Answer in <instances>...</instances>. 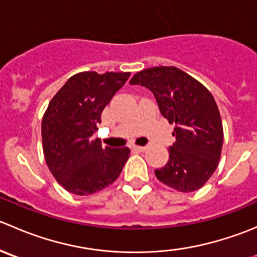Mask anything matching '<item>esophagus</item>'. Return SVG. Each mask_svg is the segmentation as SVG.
<instances>
[{"label":"esophagus","instance_id":"obj_1","mask_svg":"<svg viewBox=\"0 0 257 257\" xmlns=\"http://www.w3.org/2000/svg\"><path fill=\"white\" fill-rule=\"evenodd\" d=\"M134 150H137V152H145L147 150V147H141V145H133Z\"/></svg>","mask_w":257,"mask_h":257}]
</instances>
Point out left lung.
<instances>
[{
	"mask_svg": "<svg viewBox=\"0 0 257 257\" xmlns=\"http://www.w3.org/2000/svg\"><path fill=\"white\" fill-rule=\"evenodd\" d=\"M131 84L152 90L158 107L175 123L169 160L155 175L183 193L200 189L214 174L221 155L222 123L211 93L177 67H153L134 74Z\"/></svg>",
	"mask_w": 257,
	"mask_h": 257,
	"instance_id": "left-lung-1",
	"label": "left lung"
}]
</instances>
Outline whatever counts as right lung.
Masks as SVG:
<instances>
[{
    "instance_id": "add662e5",
    "label": "right lung",
    "mask_w": 257,
    "mask_h": 257,
    "mask_svg": "<svg viewBox=\"0 0 257 257\" xmlns=\"http://www.w3.org/2000/svg\"><path fill=\"white\" fill-rule=\"evenodd\" d=\"M128 72L74 74L49 102L42 119V143L52 175L76 195L110 185L129 158V148L103 147L93 138L103 109L125 84Z\"/></svg>"
}]
</instances>
